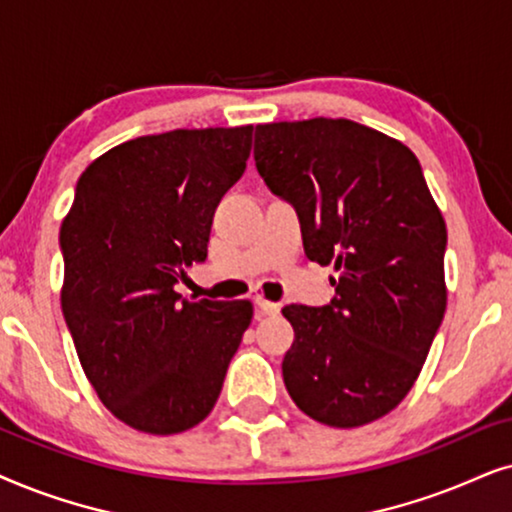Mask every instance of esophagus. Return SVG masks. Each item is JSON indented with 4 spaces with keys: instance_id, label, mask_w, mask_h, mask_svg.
Listing matches in <instances>:
<instances>
[{
    "instance_id": "34e87169",
    "label": "esophagus",
    "mask_w": 512,
    "mask_h": 512,
    "mask_svg": "<svg viewBox=\"0 0 512 512\" xmlns=\"http://www.w3.org/2000/svg\"><path fill=\"white\" fill-rule=\"evenodd\" d=\"M255 306H257V311L262 313V316H267V313H278V311H281V306H278L276 302H269V299H262V297L255 299Z\"/></svg>"
}]
</instances>
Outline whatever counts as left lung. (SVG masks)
I'll list each match as a JSON object with an SVG mask.
<instances>
[{"mask_svg":"<svg viewBox=\"0 0 512 512\" xmlns=\"http://www.w3.org/2000/svg\"><path fill=\"white\" fill-rule=\"evenodd\" d=\"M255 163L295 206L306 257L337 271L323 309H283L285 388L318 424L377 421L410 393L447 309V227L419 159L370 126L316 117L257 124Z\"/></svg>","mask_w":512,"mask_h":512,"instance_id":"obj_1","label":"left lung"}]
</instances>
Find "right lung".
Returning <instances> with one entry per match:
<instances>
[{"label": "right lung", "instance_id": "1", "mask_svg": "<svg viewBox=\"0 0 512 512\" xmlns=\"http://www.w3.org/2000/svg\"><path fill=\"white\" fill-rule=\"evenodd\" d=\"M250 147L252 126L177 128L121 142L79 177L60 224V306L86 379L135 431L201 424L248 330V299H182L175 283L206 260Z\"/></svg>", "mask_w": 512, "mask_h": 512}]
</instances>
